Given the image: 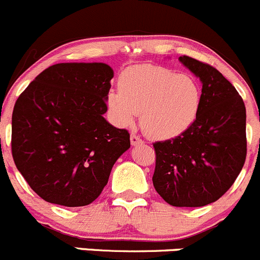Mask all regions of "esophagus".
I'll return each instance as SVG.
<instances>
[{
    "mask_svg": "<svg viewBox=\"0 0 260 260\" xmlns=\"http://www.w3.org/2000/svg\"><path fill=\"white\" fill-rule=\"evenodd\" d=\"M130 141H131V144H133V145H138V144H143L144 143L143 139H141L140 136H139L138 134H135V133H131Z\"/></svg>",
    "mask_w": 260,
    "mask_h": 260,
    "instance_id": "obj_1",
    "label": "esophagus"
}]
</instances>
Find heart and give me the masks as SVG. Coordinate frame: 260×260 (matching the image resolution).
<instances>
[{"instance_id": "heart-1", "label": "heart", "mask_w": 260, "mask_h": 260, "mask_svg": "<svg viewBox=\"0 0 260 260\" xmlns=\"http://www.w3.org/2000/svg\"><path fill=\"white\" fill-rule=\"evenodd\" d=\"M200 104L202 89L194 77L154 65L126 69L119 79V90L108 95L117 125H131L140 112L141 127L155 139L185 133L194 124Z\"/></svg>"}]
</instances>
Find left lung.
<instances>
[{"instance_id":"obj_1","label":"left lung","mask_w":260,"mask_h":260,"mask_svg":"<svg viewBox=\"0 0 260 260\" xmlns=\"http://www.w3.org/2000/svg\"><path fill=\"white\" fill-rule=\"evenodd\" d=\"M179 60L203 82L202 104L185 133L152 144V184L173 207H204L228 191L247 157L245 105L237 89L209 63Z\"/></svg>"}]
</instances>
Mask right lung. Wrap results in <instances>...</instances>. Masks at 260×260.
<instances>
[{
    "label": "right lung",
    "mask_w": 260,
    "mask_h": 260,
    "mask_svg": "<svg viewBox=\"0 0 260 260\" xmlns=\"http://www.w3.org/2000/svg\"><path fill=\"white\" fill-rule=\"evenodd\" d=\"M112 77L106 63H56L18 96L12 112L13 161L46 202L91 204L130 148L129 131L104 119Z\"/></svg>",
    "instance_id": "1"
}]
</instances>
